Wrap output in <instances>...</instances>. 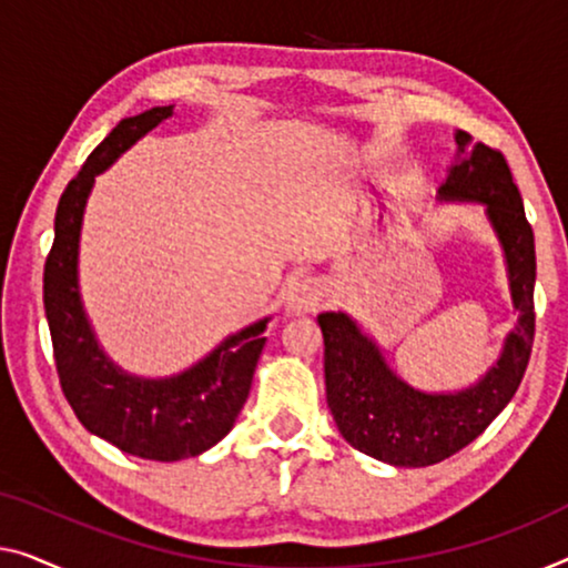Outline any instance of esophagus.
Returning a JSON list of instances; mask_svg holds the SVG:
<instances>
[{
  "mask_svg": "<svg viewBox=\"0 0 568 568\" xmlns=\"http://www.w3.org/2000/svg\"><path fill=\"white\" fill-rule=\"evenodd\" d=\"M321 287L316 281H298L291 285V291L285 295V306L287 313H313L321 308Z\"/></svg>",
  "mask_w": 568,
  "mask_h": 568,
  "instance_id": "esophagus-1",
  "label": "esophagus"
}]
</instances>
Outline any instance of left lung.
<instances>
[{"label":"left lung","mask_w":568,"mask_h":568,"mask_svg":"<svg viewBox=\"0 0 568 568\" xmlns=\"http://www.w3.org/2000/svg\"><path fill=\"white\" fill-rule=\"evenodd\" d=\"M464 152L469 138L456 134ZM442 199L479 201L500 236L510 270L518 328L479 385L454 395L413 390L385 365L383 354L344 313H321L326 403L342 436L357 452L395 467H430L471 444L507 403L526 375L536 336V240L518 185L500 150L477 142L467 160L452 168L438 189Z\"/></svg>","instance_id":"8db88e82"}]
</instances>
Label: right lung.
Listing matches in <instances>:
<instances>
[{"instance_id":"obj_1","label":"right lung","mask_w":568,"mask_h":568,"mask_svg":"<svg viewBox=\"0 0 568 568\" xmlns=\"http://www.w3.org/2000/svg\"><path fill=\"white\" fill-rule=\"evenodd\" d=\"M171 114L173 106H155L122 120L99 142L58 201L55 240L42 273L58 379L75 418L122 452L155 462L189 459L230 434L250 395L267 326L265 318L242 328L196 367L168 379L124 375L94 342L75 283L87 196L97 173Z\"/></svg>"}]
</instances>
